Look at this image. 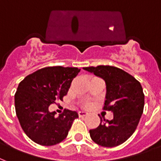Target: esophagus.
Segmentation results:
<instances>
[{"instance_id":"esophagus-1","label":"esophagus","mask_w":161,"mask_h":161,"mask_svg":"<svg viewBox=\"0 0 161 161\" xmlns=\"http://www.w3.org/2000/svg\"><path fill=\"white\" fill-rule=\"evenodd\" d=\"M79 116L80 117H84V116H86L88 114L87 112H86V111H80L79 113Z\"/></svg>"}]
</instances>
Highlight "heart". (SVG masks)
<instances>
[{
    "instance_id": "b5f03b06",
    "label": "heart",
    "mask_w": 161,
    "mask_h": 161,
    "mask_svg": "<svg viewBox=\"0 0 161 161\" xmlns=\"http://www.w3.org/2000/svg\"><path fill=\"white\" fill-rule=\"evenodd\" d=\"M86 106H89V104H87V105H86Z\"/></svg>"
}]
</instances>
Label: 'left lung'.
Segmentation results:
<instances>
[{
  "mask_svg": "<svg viewBox=\"0 0 161 161\" xmlns=\"http://www.w3.org/2000/svg\"><path fill=\"white\" fill-rule=\"evenodd\" d=\"M105 80L103 110L112 111L111 120L100 117V125L90 130L91 138L103 147H115L125 142L136 131L144 107V94L140 82L130 74L109 65L83 68Z\"/></svg>",
  "mask_w": 161,
  "mask_h": 161,
  "instance_id": "1",
  "label": "left lung"
}]
</instances>
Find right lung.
Wrapping results in <instances>:
<instances>
[{
	"instance_id": "1",
	"label": "right lung",
	"mask_w": 161,
	"mask_h": 161,
	"mask_svg": "<svg viewBox=\"0 0 161 161\" xmlns=\"http://www.w3.org/2000/svg\"><path fill=\"white\" fill-rule=\"evenodd\" d=\"M80 69L75 67H46L30 74L19 83L15 93V110L22 129L33 142L53 146L66 138L75 111L64 109L59 116L48 108L63 100Z\"/></svg>"
}]
</instances>
